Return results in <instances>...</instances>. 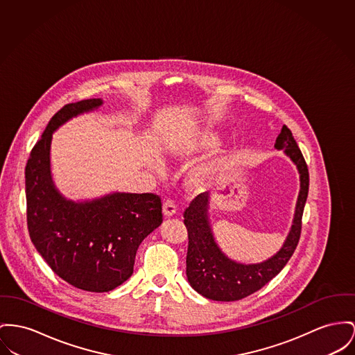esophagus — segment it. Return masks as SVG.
<instances>
[{
	"mask_svg": "<svg viewBox=\"0 0 355 355\" xmlns=\"http://www.w3.org/2000/svg\"><path fill=\"white\" fill-rule=\"evenodd\" d=\"M163 213H164V216H166V218H169V216L176 214V205H175L173 200L166 199L164 205H163Z\"/></svg>",
	"mask_w": 355,
	"mask_h": 355,
	"instance_id": "34e87169",
	"label": "esophagus"
}]
</instances>
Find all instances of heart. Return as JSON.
Instances as JSON below:
<instances>
[{"instance_id":"obj_1","label":"heart","mask_w":355,"mask_h":355,"mask_svg":"<svg viewBox=\"0 0 355 355\" xmlns=\"http://www.w3.org/2000/svg\"><path fill=\"white\" fill-rule=\"evenodd\" d=\"M219 144V136L214 130H203L192 137L173 139L168 144V152L175 160H189L196 153L209 150ZM213 163H207L198 166L189 176V183L192 186H200L213 175Z\"/></svg>"}]
</instances>
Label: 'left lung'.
<instances>
[{"label": "left lung", "mask_w": 355, "mask_h": 355, "mask_svg": "<svg viewBox=\"0 0 355 355\" xmlns=\"http://www.w3.org/2000/svg\"><path fill=\"white\" fill-rule=\"evenodd\" d=\"M275 148L283 149L297 168L300 191L291 230L282 249L270 259L259 263H242L232 260L222 252L214 238L209 218L210 198L207 192L198 195L184 211V225L189 232L187 279L198 293L210 300L236 302L257 292L282 272L299 243L309 186L307 164L292 132L285 125L276 139Z\"/></svg>", "instance_id": "obj_1"}]
</instances>
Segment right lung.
Masks as SVG:
<instances>
[{
  "label": "right lung",
  "instance_id": "add662e5",
  "mask_svg": "<svg viewBox=\"0 0 355 355\" xmlns=\"http://www.w3.org/2000/svg\"><path fill=\"white\" fill-rule=\"evenodd\" d=\"M102 103L93 98L63 106L48 122L25 166L26 222L36 250L60 279L89 292H109L126 282L140 243L163 222L162 199L155 193L113 192L73 202L55 187L52 133Z\"/></svg>",
  "mask_w": 355,
  "mask_h": 355
}]
</instances>
